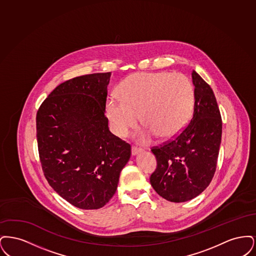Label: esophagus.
Here are the masks:
<instances>
[{
    "label": "esophagus",
    "instance_id": "esophagus-1",
    "mask_svg": "<svg viewBox=\"0 0 256 256\" xmlns=\"http://www.w3.org/2000/svg\"><path fill=\"white\" fill-rule=\"evenodd\" d=\"M141 152H142V148H137V146H132V156H136V154H140Z\"/></svg>",
    "mask_w": 256,
    "mask_h": 256
}]
</instances>
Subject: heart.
Wrapping results in <instances>:
<instances>
[{
    "instance_id": "1",
    "label": "heart",
    "mask_w": 256,
    "mask_h": 256,
    "mask_svg": "<svg viewBox=\"0 0 256 256\" xmlns=\"http://www.w3.org/2000/svg\"><path fill=\"white\" fill-rule=\"evenodd\" d=\"M120 95H111L106 104L110 126L118 136H126L141 117L146 128L138 134L142 142H148L156 134L168 138L180 132L195 104L191 80L168 71L132 74L120 84Z\"/></svg>"
}]
</instances>
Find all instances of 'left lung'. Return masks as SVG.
Wrapping results in <instances>:
<instances>
[{"mask_svg":"<svg viewBox=\"0 0 256 256\" xmlns=\"http://www.w3.org/2000/svg\"><path fill=\"white\" fill-rule=\"evenodd\" d=\"M195 104L191 119L174 139L152 152L158 167L150 182L156 192L172 202L200 195L210 184L217 167L222 140V117L210 86L192 72Z\"/></svg>","mask_w":256,"mask_h":256,"instance_id":"obj_1","label":"left lung"}]
</instances>
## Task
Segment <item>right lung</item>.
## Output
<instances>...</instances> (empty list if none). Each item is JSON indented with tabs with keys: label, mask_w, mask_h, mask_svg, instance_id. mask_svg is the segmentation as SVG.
<instances>
[{
	"label": "right lung",
	"mask_w": 256,
	"mask_h": 256,
	"mask_svg": "<svg viewBox=\"0 0 256 256\" xmlns=\"http://www.w3.org/2000/svg\"><path fill=\"white\" fill-rule=\"evenodd\" d=\"M111 73L60 84L36 114L42 170L50 187L74 206L98 209L116 192L130 145L111 134L106 117Z\"/></svg>",
	"instance_id": "add662e5"
}]
</instances>
